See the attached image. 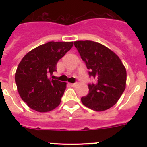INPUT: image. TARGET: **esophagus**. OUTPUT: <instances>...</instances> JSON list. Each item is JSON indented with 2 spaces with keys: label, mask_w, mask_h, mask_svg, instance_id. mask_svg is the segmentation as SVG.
<instances>
[{
  "label": "esophagus",
  "mask_w": 147,
  "mask_h": 147,
  "mask_svg": "<svg viewBox=\"0 0 147 147\" xmlns=\"http://www.w3.org/2000/svg\"><path fill=\"white\" fill-rule=\"evenodd\" d=\"M70 85H71V87H74V86H76V83H71V84H70Z\"/></svg>",
  "instance_id": "34e87169"
}]
</instances>
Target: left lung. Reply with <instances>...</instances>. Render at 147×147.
Masks as SVG:
<instances>
[{"label":"left lung","mask_w":147,"mask_h":147,"mask_svg":"<svg viewBox=\"0 0 147 147\" xmlns=\"http://www.w3.org/2000/svg\"><path fill=\"white\" fill-rule=\"evenodd\" d=\"M74 45L95 82L88 84L89 93L81 98L85 106L103 111L114 106L126 88L127 71L120 58L107 47L93 41H76Z\"/></svg>","instance_id":"left-lung-1"}]
</instances>
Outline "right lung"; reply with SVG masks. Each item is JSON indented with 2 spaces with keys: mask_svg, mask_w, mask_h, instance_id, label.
I'll list each match as a JSON object with an SVG mask.
<instances>
[{
  "mask_svg": "<svg viewBox=\"0 0 147 147\" xmlns=\"http://www.w3.org/2000/svg\"><path fill=\"white\" fill-rule=\"evenodd\" d=\"M72 46L73 42H49L22 59L15 73V82L20 96L30 108L48 112L59 105L66 83L47 76L56 71L58 61Z\"/></svg>",
  "mask_w": 147,
  "mask_h": 147,
  "instance_id": "obj_1",
  "label": "right lung"
}]
</instances>
